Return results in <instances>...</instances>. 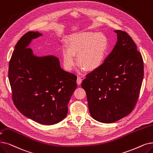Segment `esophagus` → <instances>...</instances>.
Segmentation results:
<instances>
[{
	"label": "esophagus",
	"instance_id": "34e87169",
	"mask_svg": "<svg viewBox=\"0 0 153 153\" xmlns=\"http://www.w3.org/2000/svg\"><path fill=\"white\" fill-rule=\"evenodd\" d=\"M81 82H82V79L80 77H77V84L78 85H79V84H81Z\"/></svg>",
	"mask_w": 153,
	"mask_h": 153
}]
</instances>
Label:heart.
Returning a JSON list of instances; mask_svg holds the SVG:
<instances>
[{
  "label": "heart",
  "instance_id": "b5f03b06",
  "mask_svg": "<svg viewBox=\"0 0 153 153\" xmlns=\"http://www.w3.org/2000/svg\"><path fill=\"white\" fill-rule=\"evenodd\" d=\"M68 46L62 49V60L65 69L71 71L76 65V55L81 69L93 71L104 62L108 51V39L102 33L85 32L71 36Z\"/></svg>",
  "mask_w": 153,
  "mask_h": 153
}]
</instances>
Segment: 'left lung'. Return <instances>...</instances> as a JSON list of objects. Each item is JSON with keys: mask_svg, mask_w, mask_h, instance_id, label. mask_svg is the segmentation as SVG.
Here are the masks:
<instances>
[{"mask_svg": "<svg viewBox=\"0 0 153 153\" xmlns=\"http://www.w3.org/2000/svg\"><path fill=\"white\" fill-rule=\"evenodd\" d=\"M114 32L117 41L113 50L81 84L91 116L103 123L116 122L131 113L144 76L143 57L133 40L124 31Z\"/></svg>", "mask_w": 153, "mask_h": 153, "instance_id": "1", "label": "left lung"}]
</instances>
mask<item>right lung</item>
<instances>
[{"instance_id": "1", "label": "right lung", "mask_w": 153, "mask_h": 153, "mask_svg": "<svg viewBox=\"0 0 153 153\" xmlns=\"http://www.w3.org/2000/svg\"><path fill=\"white\" fill-rule=\"evenodd\" d=\"M42 34L30 31L19 40L9 65L12 100L25 116L45 125L66 117L68 105L77 88V76L64 71L57 57H37L28 48Z\"/></svg>"}]
</instances>
